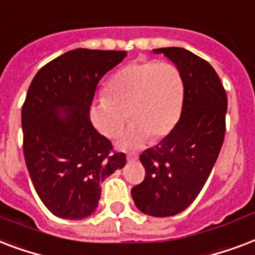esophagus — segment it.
Masks as SVG:
<instances>
[{"label":"esophagus","mask_w":255,"mask_h":255,"mask_svg":"<svg viewBox=\"0 0 255 255\" xmlns=\"http://www.w3.org/2000/svg\"><path fill=\"white\" fill-rule=\"evenodd\" d=\"M126 158H128L129 162H134V161H137L138 159V154L137 153H134V151H130V153H128V155H126Z\"/></svg>","instance_id":"34e87169"}]
</instances>
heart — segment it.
<instances>
[{"mask_svg":"<svg viewBox=\"0 0 255 255\" xmlns=\"http://www.w3.org/2000/svg\"><path fill=\"white\" fill-rule=\"evenodd\" d=\"M183 93L182 74L174 64L134 62L112 77L106 96L93 101L89 114L96 129L108 138L117 137L130 117L133 124L118 145L139 147L151 135L161 138L170 133L182 112Z\"/></svg>","mask_w":255,"mask_h":255,"instance_id":"b5f03b06","label":"heart"}]
</instances>
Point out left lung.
Returning <instances> with one entry per match:
<instances>
[{
    "instance_id": "1",
    "label": "left lung",
    "mask_w": 255,
    "mask_h": 255,
    "mask_svg": "<svg viewBox=\"0 0 255 255\" xmlns=\"http://www.w3.org/2000/svg\"><path fill=\"white\" fill-rule=\"evenodd\" d=\"M153 52L166 56L179 69L183 105L170 133L139 155L146 174L131 189V197L143 214L171 217L198 197L212 173L224 143L228 97L208 61L182 47Z\"/></svg>"
}]
</instances>
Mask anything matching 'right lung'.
Segmentation results:
<instances>
[{
    "label": "right lung",
    "instance_id": "right-lung-1",
    "mask_svg": "<svg viewBox=\"0 0 255 255\" xmlns=\"http://www.w3.org/2000/svg\"><path fill=\"white\" fill-rule=\"evenodd\" d=\"M126 52L74 49L38 70L23 102V157L31 182L47 210L60 218L92 216L101 183L122 169L125 153L90 121L100 80Z\"/></svg>",
    "mask_w": 255,
    "mask_h": 255
}]
</instances>
